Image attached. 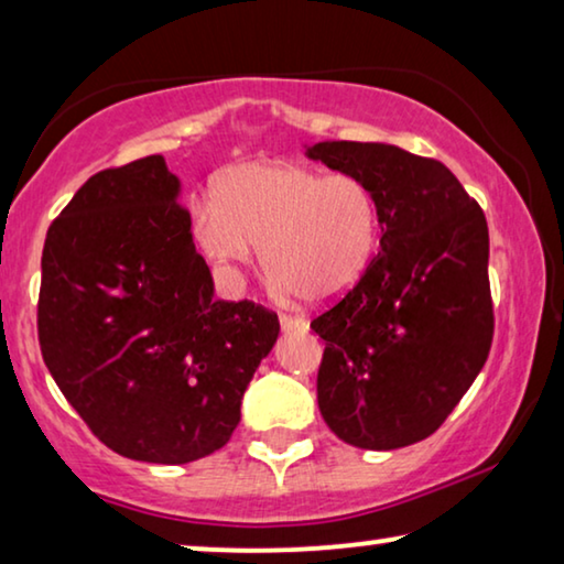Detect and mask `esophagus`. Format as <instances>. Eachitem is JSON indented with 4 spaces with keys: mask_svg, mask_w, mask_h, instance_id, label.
<instances>
[{
    "mask_svg": "<svg viewBox=\"0 0 564 564\" xmlns=\"http://www.w3.org/2000/svg\"><path fill=\"white\" fill-rule=\"evenodd\" d=\"M282 330H307V323L303 318H292V315H280Z\"/></svg>",
    "mask_w": 564,
    "mask_h": 564,
    "instance_id": "34e87169",
    "label": "esophagus"
}]
</instances>
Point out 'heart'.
I'll list each match as a JSON object with an SVG mask.
<instances>
[{
	"instance_id": "obj_1",
	"label": "heart",
	"mask_w": 564,
	"mask_h": 564,
	"mask_svg": "<svg viewBox=\"0 0 564 564\" xmlns=\"http://www.w3.org/2000/svg\"><path fill=\"white\" fill-rule=\"evenodd\" d=\"M199 249L234 269L257 259L282 292L323 305L344 297L380 243V203L365 180L292 161H246L195 210Z\"/></svg>"
}]
</instances>
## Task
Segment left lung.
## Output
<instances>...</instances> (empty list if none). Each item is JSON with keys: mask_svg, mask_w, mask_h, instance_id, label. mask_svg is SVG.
I'll use <instances>...</instances> for the list:
<instances>
[{"mask_svg": "<svg viewBox=\"0 0 564 564\" xmlns=\"http://www.w3.org/2000/svg\"><path fill=\"white\" fill-rule=\"evenodd\" d=\"M305 153L365 180L382 228L365 276L311 323L326 341L321 415L346 444L400 449L442 426L488 359V223L436 159L357 141Z\"/></svg>", "mask_w": 564, "mask_h": 564, "instance_id": "8db88e82", "label": "left lung"}]
</instances>
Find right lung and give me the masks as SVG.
I'll return each mask as SVG.
<instances>
[{
	"label": "right lung",
	"mask_w": 564,
	"mask_h": 564,
	"mask_svg": "<svg viewBox=\"0 0 564 564\" xmlns=\"http://www.w3.org/2000/svg\"><path fill=\"white\" fill-rule=\"evenodd\" d=\"M180 189L164 156L89 176L41 261L45 367L99 442L153 465L228 444L280 336L276 313L213 297Z\"/></svg>",
	"instance_id": "obj_1"
}]
</instances>
